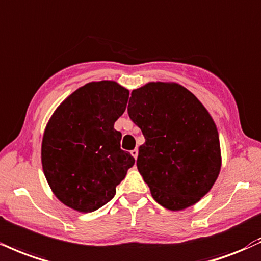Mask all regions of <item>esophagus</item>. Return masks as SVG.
Segmentation results:
<instances>
[{"label":"esophagus","instance_id":"1","mask_svg":"<svg viewBox=\"0 0 261 261\" xmlns=\"http://www.w3.org/2000/svg\"><path fill=\"white\" fill-rule=\"evenodd\" d=\"M131 155H133L134 158L136 159V158H137V155H139V149H137V148H135V149L131 150Z\"/></svg>","mask_w":261,"mask_h":261}]
</instances>
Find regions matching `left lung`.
<instances>
[{"instance_id":"8db88e82","label":"left lung","mask_w":261,"mask_h":261,"mask_svg":"<svg viewBox=\"0 0 261 261\" xmlns=\"http://www.w3.org/2000/svg\"><path fill=\"white\" fill-rule=\"evenodd\" d=\"M128 117L142 131L137 169L155 202L169 210L196 204L221 168L216 125L198 98L175 83H148L131 92Z\"/></svg>"}]
</instances>
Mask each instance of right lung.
<instances>
[{"instance_id": "1", "label": "right lung", "mask_w": 261, "mask_h": 261, "mask_svg": "<svg viewBox=\"0 0 261 261\" xmlns=\"http://www.w3.org/2000/svg\"><path fill=\"white\" fill-rule=\"evenodd\" d=\"M128 90L115 81L89 83L56 109L41 147L43 174L55 196L81 213L99 209L135 164L120 148L114 122L125 112Z\"/></svg>"}]
</instances>
